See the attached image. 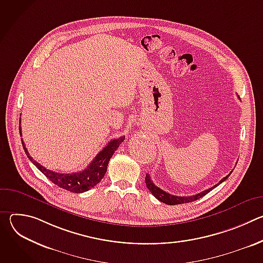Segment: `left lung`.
Listing matches in <instances>:
<instances>
[{
  "label": "left lung",
  "mask_w": 263,
  "mask_h": 263,
  "mask_svg": "<svg viewBox=\"0 0 263 263\" xmlns=\"http://www.w3.org/2000/svg\"><path fill=\"white\" fill-rule=\"evenodd\" d=\"M231 173H232V172H231ZM231 173H230L228 176L223 177V178L219 181V183H217V184H215L214 186L210 187V189H208V190H206V191H204V192H202V193H200V194L191 196V197H177V196H174V195H171V194L164 192L163 190L159 189L158 186H156V185L153 183V181H152L151 177H149V175H146V176H145V185H146V187H147V190L152 193V195H153L157 200H159V201H161L162 203L167 204V205H178V204H184V203H191V202L197 201V200H199L200 198L204 197L205 195H207L208 193H210L212 190H214L215 187L218 186L221 182H223L224 180H227V179L229 178V176L231 175Z\"/></svg>",
  "instance_id": "8db88e82"
}]
</instances>
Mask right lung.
<instances>
[{
	"instance_id": "right-lung-1",
	"label": "right lung",
	"mask_w": 263,
	"mask_h": 263,
	"mask_svg": "<svg viewBox=\"0 0 263 263\" xmlns=\"http://www.w3.org/2000/svg\"><path fill=\"white\" fill-rule=\"evenodd\" d=\"M21 124V121H20ZM20 135L22 136V127L20 125ZM125 140V136H122L117 139H112L108 142V144L103 147L102 151L95 157V159L90 162V164L78 173H70V174H62L56 173L50 170H47L42 164L35 161L28 153L27 147L22 138V144L25 149V153L30 161L39 168L50 181H52L55 185L59 186L60 189L66 190L71 193H84L92 189L98 183L101 182L103 177L107 172V166L110 158L120 146V144Z\"/></svg>"
}]
</instances>
